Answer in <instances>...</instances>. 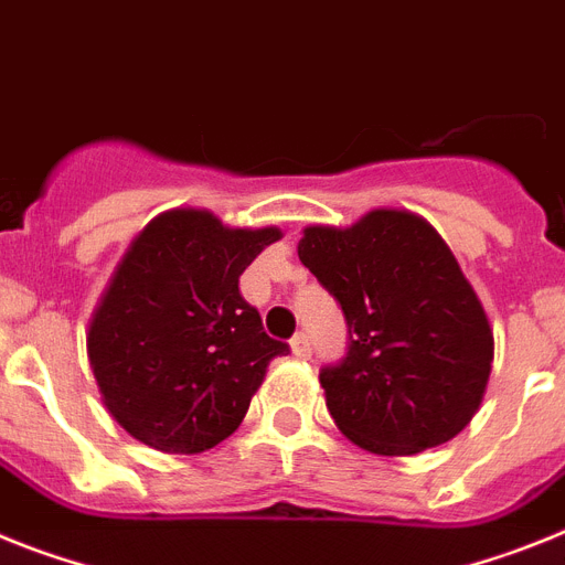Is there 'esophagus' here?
I'll return each instance as SVG.
<instances>
[{
  "instance_id": "obj_1",
  "label": "esophagus",
  "mask_w": 565,
  "mask_h": 565,
  "mask_svg": "<svg viewBox=\"0 0 565 565\" xmlns=\"http://www.w3.org/2000/svg\"><path fill=\"white\" fill-rule=\"evenodd\" d=\"M291 351L297 356H300V360H308V356H311V340H308L306 331H300V334H294Z\"/></svg>"
}]
</instances>
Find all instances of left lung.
<instances>
[{"mask_svg":"<svg viewBox=\"0 0 565 565\" xmlns=\"http://www.w3.org/2000/svg\"><path fill=\"white\" fill-rule=\"evenodd\" d=\"M302 265L340 302L349 351L320 371L337 428L371 455L443 446L483 403L494 334L443 236L412 211L308 225Z\"/></svg>","mask_w":565,"mask_h":565,"instance_id":"8db88e82","label":"left lung"}]
</instances>
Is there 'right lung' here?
I'll return each mask as SVG.
<instances>
[{
    "mask_svg": "<svg viewBox=\"0 0 565 565\" xmlns=\"http://www.w3.org/2000/svg\"><path fill=\"white\" fill-rule=\"evenodd\" d=\"M279 228H228L173 209L145 225L88 329V360L110 417L134 440L196 455L236 431L274 356L239 277Z\"/></svg>",
    "mask_w": 565,
    "mask_h": 565,
    "instance_id": "obj_1",
    "label": "right lung"
}]
</instances>
